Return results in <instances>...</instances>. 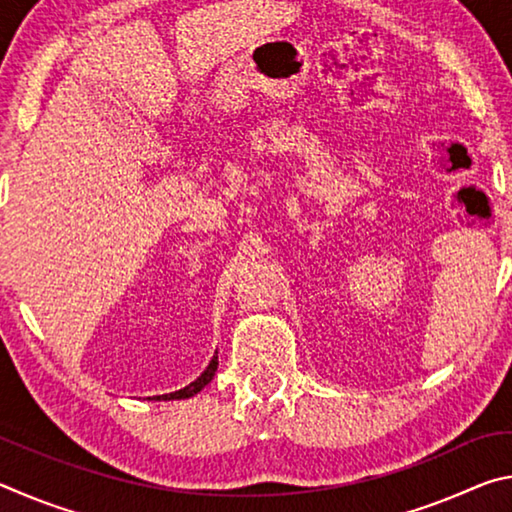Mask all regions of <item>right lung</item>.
<instances>
[{
    "instance_id": "right-lung-1",
    "label": "right lung",
    "mask_w": 512,
    "mask_h": 512,
    "mask_svg": "<svg viewBox=\"0 0 512 512\" xmlns=\"http://www.w3.org/2000/svg\"><path fill=\"white\" fill-rule=\"evenodd\" d=\"M216 368H219V352H214V357H212V361H210V366H207L203 375L198 377L196 381H192V384H189V386L180 388V391H176V393H169V395H153V397H146V400H155V402H160V400H187V397H194L196 393H201L203 388H205L207 384H210V381L214 379V372H216Z\"/></svg>"
}]
</instances>
